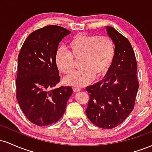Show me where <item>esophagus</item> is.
Listing matches in <instances>:
<instances>
[{"mask_svg":"<svg viewBox=\"0 0 152 152\" xmlns=\"http://www.w3.org/2000/svg\"><path fill=\"white\" fill-rule=\"evenodd\" d=\"M73 90H74V92H78L81 91V88H73Z\"/></svg>","mask_w":152,"mask_h":152,"instance_id":"1","label":"esophagus"}]
</instances>
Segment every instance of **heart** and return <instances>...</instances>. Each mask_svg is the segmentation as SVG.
I'll use <instances>...</instances> for the list:
<instances>
[{"mask_svg":"<svg viewBox=\"0 0 152 152\" xmlns=\"http://www.w3.org/2000/svg\"><path fill=\"white\" fill-rule=\"evenodd\" d=\"M69 52L59 48L56 54V64L61 72L69 74L74 71V61L81 58L78 70L64 78L69 86L83 87L94 78L104 76L109 71L115 56L114 41L109 36L80 34L68 44Z\"/></svg>","mask_w":152,"mask_h":152,"instance_id":"obj_1","label":"heart"}]
</instances>
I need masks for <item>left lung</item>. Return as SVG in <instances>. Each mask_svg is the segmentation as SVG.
<instances>
[{
    "mask_svg": "<svg viewBox=\"0 0 152 152\" xmlns=\"http://www.w3.org/2000/svg\"><path fill=\"white\" fill-rule=\"evenodd\" d=\"M106 28L115 45L114 58L104 79L86 87L90 98L86 114L96 126L113 129L133 111L139 83L137 60L129 41L114 28Z\"/></svg>",
    "mask_w": 152,
    "mask_h": 152,
    "instance_id": "left-lung-1",
    "label": "left lung"
}]
</instances>
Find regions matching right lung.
Returning <instances> with one entry per match:
<instances>
[{"label": "right lung", "mask_w": 152, "mask_h": 152, "mask_svg": "<svg viewBox=\"0 0 152 152\" xmlns=\"http://www.w3.org/2000/svg\"><path fill=\"white\" fill-rule=\"evenodd\" d=\"M70 34L61 26H46L28 36L18 54L16 99L26 118L39 126L58 121L72 95L70 86L55 88L60 81L56 54Z\"/></svg>", "instance_id": "right-lung-1"}]
</instances>
